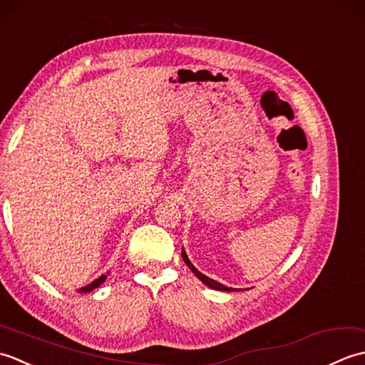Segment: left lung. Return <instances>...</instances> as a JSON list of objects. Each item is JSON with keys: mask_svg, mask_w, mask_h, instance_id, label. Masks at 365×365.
<instances>
[{"mask_svg": "<svg viewBox=\"0 0 365 365\" xmlns=\"http://www.w3.org/2000/svg\"><path fill=\"white\" fill-rule=\"evenodd\" d=\"M182 259H183V262H185V263H187L188 268L192 271V273H195V274H196V276L200 279V281H202L205 285L210 287V289L221 290V292H232V290H234V289H230V287H226V285H222V284H220V282H216V281H213V279L207 277L205 274L200 273V271H199V269H196V268H195V265H192V263L190 262L187 252H185L183 250H182Z\"/></svg>", "mask_w": 365, "mask_h": 365, "instance_id": "left-lung-1", "label": "left lung"}]
</instances>
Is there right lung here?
Masks as SVG:
<instances>
[{"mask_svg":"<svg viewBox=\"0 0 365 365\" xmlns=\"http://www.w3.org/2000/svg\"><path fill=\"white\" fill-rule=\"evenodd\" d=\"M105 279H106V276H100L98 279H96L94 282H91L89 285L83 287V289H81L80 292H83V293H86V292H92V290H94V289H97V287H98L100 284H103V282H105Z\"/></svg>","mask_w":365,"mask_h":365,"instance_id":"1","label":"right lung"}]
</instances>
